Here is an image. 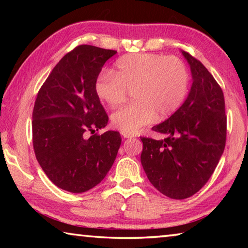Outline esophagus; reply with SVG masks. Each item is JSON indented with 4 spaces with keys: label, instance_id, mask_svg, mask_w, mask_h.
Returning a JSON list of instances; mask_svg holds the SVG:
<instances>
[{
    "label": "esophagus",
    "instance_id": "esophagus-1",
    "mask_svg": "<svg viewBox=\"0 0 248 248\" xmlns=\"http://www.w3.org/2000/svg\"><path fill=\"white\" fill-rule=\"evenodd\" d=\"M121 136H123L124 139H129V138H132L134 137L133 133H129V132H124V131H121Z\"/></svg>",
    "mask_w": 248,
    "mask_h": 248
}]
</instances>
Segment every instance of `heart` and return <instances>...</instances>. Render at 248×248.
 Segmentation results:
<instances>
[{
  "mask_svg": "<svg viewBox=\"0 0 248 248\" xmlns=\"http://www.w3.org/2000/svg\"><path fill=\"white\" fill-rule=\"evenodd\" d=\"M189 72L177 57L133 53L120 58L114 72H105L95 83L97 97L116 107L132 92L133 102L111 116L114 127L134 133L156 120H164L182 106L188 94Z\"/></svg>",
  "mask_w": 248,
  "mask_h": 248,
  "instance_id": "obj_1",
  "label": "heart"
}]
</instances>
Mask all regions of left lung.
Returning <instances> with one entry per match:
<instances>
[{
  "instance_id": "8db88e82",
  "label": "left lung",
  "mask_w": 248,
  "mask_h": 248,
  "mask_svg": "<svg viewBox=\"0 0 248 248\" xmlns=\"http://www.w3.org/2000/svg\"><path fill=\"white\" fill-rule=\"evenodd\" d=\"M192 85L185 103L153 131L163 140L141 137V163L151 184L171 199L189 198L215 171L226 141L224 96L207 68L183 51Z\"/></svg>"
}]
</instances>
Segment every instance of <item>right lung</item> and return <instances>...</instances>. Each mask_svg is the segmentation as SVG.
Here are the masks:
<instances>
[{"instance_id":"right-lung-1","label":"right lung","mask_w":248,"mask_h":248,"mask_svg":"<svg viewBox=\"0 0 248 248\" xmlns=\"http://www.w3.org/2000/svg\"><path fill=\"white\" fill-rule=\"evenodd\" d=\"M116 50L81 45L58 62L37 94L32 110V145L48 178L79 194L107 175L121 144L118 131L95 133L108 116L95 93L103 66ZM93 134L86 138V133Z\"/></svg>"}]
</instances>
